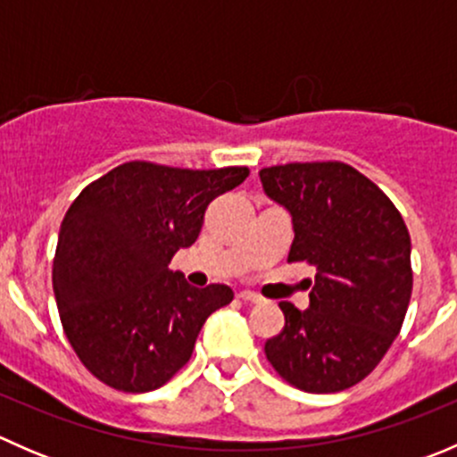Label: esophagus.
<instances>
[{"label": "esophagus", "instance_id": "1", "mask_svg": "<svg viewBox=\"0 0 457 457\" xmlns=\"http://www.w3.org/2000/svg\"><path fill=\"white\" fill-rule=\"evenodd\" d=\"M238 298L245 303H252V305H258V303H262V298L258 296L256 292H250V289H243V292H238Z\"/></svg>", "mask_w": 457, "mask_h": 457}]
</instances>
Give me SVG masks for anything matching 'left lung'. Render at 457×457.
Instances as JSON below:
<instances>
[{
	"label": "left lung",
	"mask_w": 457,
	"mask_h": 457,
	"mask_svg": "<svg viewBox=\"0 0 457 457\" xmlns=\"http://www.w3.org/2000/svg\"><path fill=\"white\" fill-rule=\"evenodd\" d=\"M292 216L287 261L316 267L310 307L280 303L285 327L265 343L276 371L310 394H334L376 370L411 298V238L385 192L352 165L287 163L258 172Z\"/></svg>",
	"instance_id": "left-lung-1"
}]
</instances>
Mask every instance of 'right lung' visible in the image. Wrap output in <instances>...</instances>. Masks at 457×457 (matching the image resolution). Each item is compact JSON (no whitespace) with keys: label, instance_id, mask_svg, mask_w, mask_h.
<instances>
[{"label":"right lung","instance_id":"right-lung-1","mask_svg":"<svg viewBox=\"0 0 457 457\" xmlns=\"http://www.w3.org/2000/svg\"><path fill=\"white\" fill-rule=\"evenodd\" d=\"M247 168L181 170L130 161L86 187L63 216L53 289L79 361L105 385L159 389L192 356L228 285L192 287L170 261L199 238L207 205Z\"/></svg>","mask_w":457,"mask_h":457}]
</instances>
